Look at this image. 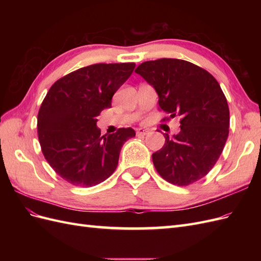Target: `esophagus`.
I'll return each instance as SVG.
<instances>
[{
	"label": "esophagus",
	"instance_id": "1",
	"mask_svg": "<svg viewBox=\"0 0 261 261\" xmlns=\"http://www.w3.org/2000/svg\"><path fill=\"white\" fill-rule=\"evenodd\" d=\"M136 134H137V136H145V135H148L149 130L145 129V128H138L136 130Z\"/></svg>",
	"mask_w": 261,
	"mask_h": 261
}]
</instances>
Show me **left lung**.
I'll list each match as a JSON object with an SVG mask.
<instances>
[{"label": "left lung", "instance_id": "8db88e82", "mask_svg": "<svg viewBox=\"0 0 261 261\" xmlns=\"http://www.w3.org/2000/svg\"><path fill=\"white\" fill-rule=\"evenodd\" d=\"M135 72L153 87L161 110L181 117L177 135L164 134V146L152 153L158 173L178 186L206 176L223 151L230 127L227 101L216 78L177 59L147 61Z\"/></svg>", "mask_w": 261, "mask_h": 261}]
</instances>
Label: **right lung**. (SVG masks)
<instances>
[{"label":"right lung","mask_w":261,"mask_h":261,"mask_svg":"<svg viewBox=\"0 0 261 261\" xmlns=\"http://www.w3.org/2000/svg\"><path fill=\"white\" fill-rule=\"evenodd\" d=\"M135 63H100L55 82L38 113V137L51 168L68 183L98 185L115 171L122 146L136 135L130 127L101 136L97 116L111 108L116 90Z\"/></svg>","instance_id":"1"}]
</instances>
